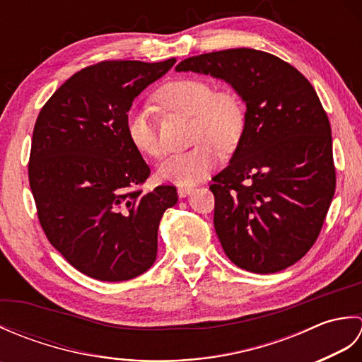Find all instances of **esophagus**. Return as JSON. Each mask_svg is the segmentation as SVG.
<instances>
[{"instance_id":"1","label":"esophagus","mask_w":362,"mask_h":362,"mask_svg":"<svg viewBox=\"0 0 362 362\" xmlns=\"http://www.w3.org/2000/svg\"><path fill=\"white\" fill-rule=\"evenodd\" d=\"M191 191H193V187H179L177 188V194H179V197H187Z\"/></svg>"}]
</instances>
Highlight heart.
<instances>
[{"mask_svg":"<svg viewBox=\"0 0 362 362\" xmlns=\"http://www.w3.org/2000/svg\"><path fill=\"white\" fill-rule=\"evenodd\" d=\"M166 112L191 117V136L197 143L193 149L174 153L160 165L161 182L191 187L218 168L222 151H232L243 138L245 109L233 90H216L209 82L183 78L165 83L156 95ZM126 134L134 148L143 156L160 158L157 118L151 107H134L126 115Z\"/></svg>","mask_w":362,"mask_h":362,"instance_id":"1","label":"heart"}]
</instances>
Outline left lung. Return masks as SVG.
<instances>
[{
  "label": "left lung",
  "mask_w": 362,
  "mask_h": 362,
  "mask_svg": "<svg viewBox=\"0 0 362 362\" xmlns=\"http://www.w3.org/2000/svg\"><path fill=\"white\" fill-rule=\"evenodd\" d=\"M175 71L224 79L245 103V129L213 177L214 228L232 263L274 274L305 257L336 188L332 127L310 81L250 48L188 57Z\"/></svg>",
  "instance_id": "obj_1"
}]
</instances>
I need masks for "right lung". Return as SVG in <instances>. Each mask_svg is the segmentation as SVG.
I'll return each instance as SVG.
<instances>
[{
  "mask_svg": "<svg viewBox=\"0 0 362 362\" xmlns=\"http://www.w3.org/2000/svg\"><path fill=\"white\" fill-rule=\"evenodd\" d=\"M175 59L105 60L73 74L34 126L29 185L48 241L79 272L101 281L141 275L157 257L160 219L174 185L143 194L151 174L126 134V115Z\"/></svg>",
  "mask_w": 362,
  "mask_h": 362,
  "instance_id": "add662e5",
  "label": "right lung"
}]
</instances>
